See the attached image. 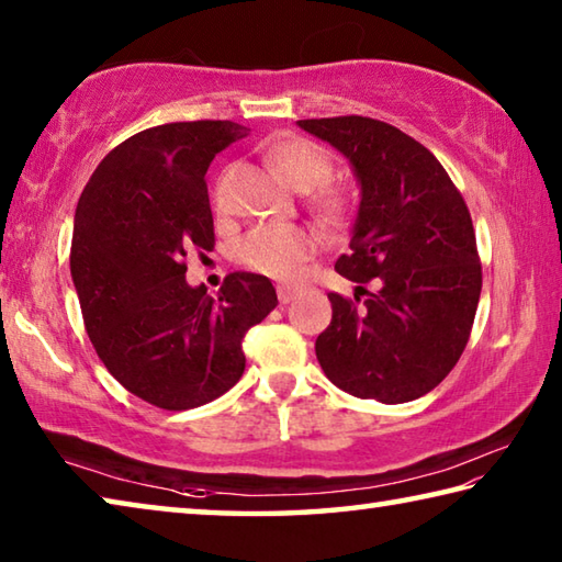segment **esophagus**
<instances>
[{
    "instance_id": "obj_1",
    "label": "esophagus",
    "mask_w": 562,
    "mask_h": 562,
    "mask_svg": "<svg viewBox=\"0 0 562 562\" xmlns=\"http://www.w3.org/2000/svg\"><path fill=\"white\" fill-rule=\"evenodd\" d=\"M278 297H280L282 304H288V302H292L294 297H297V290L290 288V284H280V288H278Z\"/></svg>"
}]
</instances>
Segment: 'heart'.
I'll return each instance as SVG.
<instances>
[{
    "label": "heart",
    "mask_w": 562,
    "mask_h": 562,
    "mask_svg": "<svg viewBox=\"0 0 562 562\" xmlns=\"http://www.w3.org/2000/svg\"><path fill=\"white\" fill-rule=\"evenodd\" d=\"M265 160L284 186L310 193V207L322 223L339 225L349 215V198L329 188L335 173L329 154L304 138H282L265 148ZM317 240L300 225H260L243 237L237 260L272 280H294L315 255Z\"/></svg>",
    "instance_id": "heart-1"
}]
</instances>
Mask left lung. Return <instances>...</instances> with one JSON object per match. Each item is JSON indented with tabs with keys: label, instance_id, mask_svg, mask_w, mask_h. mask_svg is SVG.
<instances>
[{
	"label": "left lung",
	"instance_id": "1",
	"mask_svg": "<svg viewBox=\"0 0 562 562\" xmlns=\"http://www.w3.org/2000/svg\"><path fill=\"white\" fill-rule=\"evenodd\" d=\"M297 126L345 156L361 190L349 255L335 270L355 300L329 292L317 359L341 392L382 404L429 394L463 355L481 297L471 213L429 148L367 116ZM373 290L367 291L366 284Z\"/></svg>",
	"mask_w": 562,
	"mask_h": 562
}]
</instances>
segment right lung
I'll return each mask as SVG.
<instances>
[{"label": "right lung", "mask_w": 562, "mask_h": 562, "mask_svg": "<svg viewBox=\"0 0 562 562\" xmlns=\"http://www.w3.org/2000/svg\"><path fill=\"white\" fill-rule=\"evenodd\" d=\"M243 136L233 121L140 131L101 160L76 205L69 260L91 345L121 386L168 412L233 389L243 337L278 307L265 274L231 272L215 297L186 282V255L215 243L207 166Z\"/></svg>", "instance_id": "1"}]
</instances>
